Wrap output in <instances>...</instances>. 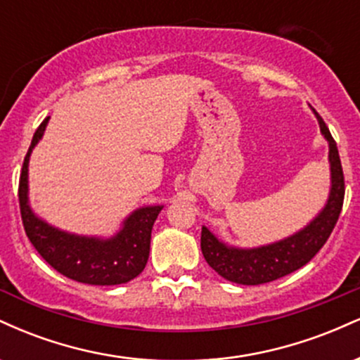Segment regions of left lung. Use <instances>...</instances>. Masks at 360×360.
<instances>
[{
    "label": "left lung",
    "instance_id": "left-lung-1",
    "mask_svg": "<svg viewBox=\"0 0 360 360\" xmlns=\"http://www.w3.org/2000/svg\"><path fill=\"white\" fill-rule=\"evenodd\" d=\"M316 115L320 123L321 135L328 142V162H330V194L321 212L300 232L289 235L283 240L269 243V245L254 247V249H238L226 245L217 235L210 232L206 226L201 229V252L210 267L218 272L221 278L245 286L271 283L283 276L298 271L304 264L316 255V252L325 245L332 233L333 226L340 217L344 205L345 183L342 171L338 148L328 127Z\"/></svg>",
    "mask_w": 360,
    "mask_h": 360
}]
</instances>
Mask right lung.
Segmentation results:
<instances>
[{
  "instance_id": "right-lung-1",
  "label": "right lung",
  "mask_w": 360,
  "mask_h": 360,
  "mask_svg": "<svg viewBox=\"0 0 360 360\" xmlns=\"http://www.w3.org/2000/svg\"><path fill=\"white\" fill-rule=\"evenodd\" d=\"M47 123L49 117L37 128L20 176L18 200L25 233L53 269L77 283L115 286L137 278L148 260L152 226L164 206L135 210L110 238L64 232L37 217L28 203V160L34 147L44 137Z\"/></svg>"
}]
</instances>
